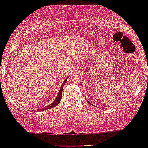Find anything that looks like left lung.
I'll use <instances>...</instances> for the list:
<instances>
[{"label":"left lung","mask_w":148,"mask_h":148,"mask_svg":"<svg viewBox=\"0 0 148 148\" xmlns=\"http://www.w3.org/2000/svg\"><path fill=\"white\" fill-rule=\"evenodd\" d=\"M87 102H88V103H89V104H92V103H91L90 102H89V101H87Z\"/></svg>","instance_id":"8db88e82"}]
</instances>
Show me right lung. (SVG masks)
Instances as JSON below:
<instances>
[{
    "mask_svg": "<svg viewBox=\"0 0 148 148\" xmlns=\"http://www.w3.org/2000/svg\"><path fill=\"white\" fill-rule=\"evenodd\" d=\"M68 78H69V77H67L66 79H65V80H64V82L62 83V86H61V87H60V89H59V93H58L57 97H56V99H55V100L53 101V102H52V103H51V104H49V105L46 106V107H44V108H42V109H38V111H43V110H49V109L52 108V107H56V106L57 105V104H59V102H60L61 99H62V92H63V87H64V86L66 82L67 79H68Z\"/></svg>",
    "mask_w": 148,
    "mask_h": 148,
    "instance_id": "obj_1",
    "label": "right lung"
}]
</instances>
